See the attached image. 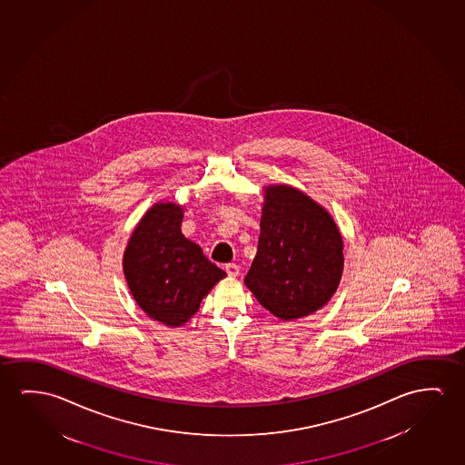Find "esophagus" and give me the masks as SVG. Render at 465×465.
I'll return each instance as SVG.
<instances>
[{"mask_svg": "<svg viewBox=\"0 0 465 465\" xmlns=\"http://www.w3.org/2000/svg\"><path fill=\"white\" fill-rule=\"evenodd\" d=\"M225 272L229 276H238L240 275V265L235 262L225 263Z\"/></svg>", "mask_w": 465, "mask_h": 465, "instance_id": "1", "label": "esophagus"}]
</instances>
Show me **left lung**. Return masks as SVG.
Listing matches in <instances>:
<instances>
[{
	"label": "left lung",
	"mask_w": 465,
	"mask_h": 465,
	"mask_svg": "<svg viewBox=\"0 0 465 465\" xmlns=\"http://www.w3.org/2000/svg\"><path fill=\"white\" fill-rule=\"evenodd\" d=\"M342 248L336 223L320 204L292 187H269L257 254L244 284L275 317H307L336 292Z\"/></svg>",
	"instance_id": "left-lung-1"
}]
</instances>
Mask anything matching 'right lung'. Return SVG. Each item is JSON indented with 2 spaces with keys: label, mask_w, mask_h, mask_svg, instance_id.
Instances as JSON below:
<instances>
[{
  "label": "right lung",
  "mask_w": 465,
  "mask_h": 465,
  "mask_svg": "<svg viewBox=\"0 0 465 465\" xmlns=\"http://www.w3.org/2000/svg\"><path fill=\"white\" fill-rule=\"evenodd\" d=\"M182 208L160 203L143 215L124 252L129 290L148 317L182 326L225 272L182 235Z\"/></svg>",
  "instance_id": "right-lung-1"
}]
</instances>
